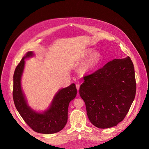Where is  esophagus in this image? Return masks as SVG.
<instances>
[{"label":"esophagus","mask_w":149,"mask_h":149,"mask_svg":"<svg viewBox=\"0 0 149 149\" xmlns=\"http://www.w3.org/2000/svg\"><path fill=\"white\" fill-rule=\"evenodd\" d=\"M76 88H77V91H79V88H80V85H79V84H76Z\"/></svg>","instance_id":"34e87169"}]
</instances>
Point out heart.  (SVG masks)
<instances>
[{
    "mask_svg": "<svg viewBox=\"0 0 149 149\" xmlns=\"http://www.w3.org/2000/svg\"><path fill=\"white\" fill-rule=\"evenodd\" d=\"M91 48L85 49L82 53L81 57L83 59H86L80 71L81 73L86 74L90 73L95 70L102 63L103 60V56L99 52H95Z\"/></svg>",
    "mask_w": 149,
    "mask_h": 149,
    "instance_id": "heart-1",
    "label": "heart"
}]
</instances>
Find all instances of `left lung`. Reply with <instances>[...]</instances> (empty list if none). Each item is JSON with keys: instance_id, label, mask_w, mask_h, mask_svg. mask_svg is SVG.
<instances>
[{"instance_id": "1", "label": "left lung", "mask_w": 149, "mask_h": 149, "mask_svg": "<svg viewBox=\"0 0 149 149\" xmlns=\"http://www.w3.org/2000/svg\"><path fill=\"white\" fill-rule=\"evenodd\" d=\"M84 80L79 92L90 122L99 128L116 126L125 118L135 96L131 58L113 59Z\"/></svg>"}]
</instances>
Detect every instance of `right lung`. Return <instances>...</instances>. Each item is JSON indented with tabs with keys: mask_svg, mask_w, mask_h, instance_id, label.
Wrapping results in <instances>:
<instances>
[{
	"mask_svg": "<svg viewBox=\"0 0 149 149\" xmlns=\"http://www.w3.org/2000/svg\"><path fill=\"white\" fill-rule=\"evenodd\" d=\"M34 55L33 52H28L15 70L13 92L14 102L23 119L34 131L45 134L56 133L62 130L67 123L69 104L76 96L77 89L74 83L62 88L55 95L46 110L39 112L33 109L29 106L23 92L21 79L24 60Z\"/></svg>",
	"mask_w": 149,
	"mask_h": 149,
	"instance_id": "right-lung-1",
	"label": "right lung"
}]
</instances>
